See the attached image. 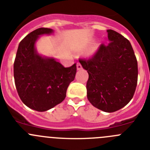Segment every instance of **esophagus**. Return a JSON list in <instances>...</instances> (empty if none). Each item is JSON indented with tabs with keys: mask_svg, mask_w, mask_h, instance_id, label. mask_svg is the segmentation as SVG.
<instances>
[{
	"mask_svg": "<svg viewBox=\"0 0 150 150\" xmlns=\"http://www.w3.org/2000/svg\"><path fill=\"white\" fill-rule=\"evenodd\" d=\"M82 69V66L80 63H77V69L80 70Z\"/></svg>",
	"mask_w": 150,
	"mask_h": 150,
	"instance_id": "esophagus-1",
	"label": "esophagus"
}]
</instances>
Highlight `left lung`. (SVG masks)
Listing matches in <instances>:
<instances>
[{
    "label": "left lung",
    "instance_id": "obj_1",
    "mask_svg": "<svg viewBox=\"0 0 150 150\" xmlns=\"http://www.w3.org/2000/svg\"><path fill=\"white\" fill-rule=\"evenodd\" d=\"M108 45L101 44L89 58L79 62L89 74L87 98L96 108L117 111L127 105L137 83V61L130 42L120 33L108 30Z\"/></svg>",
    "mask_w": 150,
    "mask_h": 150
}]
</instances>
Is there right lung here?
Listing matches in <instances>:
<instances>
[{
	"label": "right lung",
	"mask_w": 150,
	"mask_h": 150,
	"mask_svg": "<svg viewBox=\"0 0 150 150\" xmlns=\"http://www.w3.org/2000/svg\"><path fill=\"white\" fill-rule=\"evenodd\" d=\"M52 32L50 28H40L27 35L18 45L13 65L21 100L37 111L49 110L64 100L77 71L76 63L64 67L53 58H44L36 53L34 45L39 36Z\"/></svg>",
	"instance_id": "right-lung-1"
}]
</instances>
